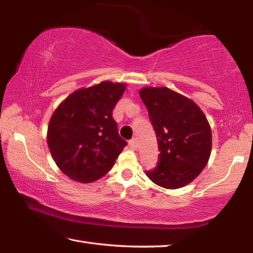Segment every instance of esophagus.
Wrapping results in <instances>:
<instances>
[{
  "label": "esophagus",
  "instance_id": "1",
  "mask_svg": "<svg viewBox=\"0 0 253 253\" xmlns=\"http://www.w3.org/2000/svg\"><path fill=\"white\" fill-rule=\"evenodd\" d=\"M129 146L131 148H134V149H136L137 147H138V143H137V139L136 138H131L129 140Z\"/></svg>",
  "mask_w": 253,
  "mask_h": 253
}]
</instances>
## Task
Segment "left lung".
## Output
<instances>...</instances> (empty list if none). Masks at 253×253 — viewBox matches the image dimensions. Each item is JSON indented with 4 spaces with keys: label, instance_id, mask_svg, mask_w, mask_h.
<instances>
[{
    "label": "left lung",
    "instance_id": "1",
    "mask_svg": "<svg viewBox=\"0 0 253 253\" xmlns=\"http://www.w3.org/2000/svg\"><path fill=\"white\" fill-rule=\"evenodd\" d=\"M156 132L160 160L146 175L157 185L179 188L202 172L211 155L212 134L200 107L166 87L139 91Z\"/></svg>",
    "mask_w": 253,
    "mask_h": 253
}]
</instances>
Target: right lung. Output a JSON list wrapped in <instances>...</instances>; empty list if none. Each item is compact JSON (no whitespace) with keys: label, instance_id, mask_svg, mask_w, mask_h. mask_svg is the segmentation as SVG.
<instances>
[{"label":"right lung","instance_id":"right-lung-1","mask_svg":"<svg viewBox=\"0 0 253 253\" xmlns=\"http://www.w3.org/2000/svg\"><path fill=\"white\" fill-rule=\"evenodd\" d=\"M125 84L102 81L67 97L52 115L48 146L58 168L71 179L90 183L109 172L127 145L113 110Z\"/></svg>","mask_w":253,"mask_h":253}]
</instances>
